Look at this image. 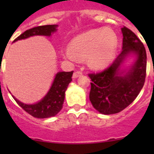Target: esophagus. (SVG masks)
<instances>
[{"mask_svg":"<svg viewBox=\"0 0 154 154\" xmlns=\"http://www.w3.org/2000/svg\"><path fill=\"white\" fill-rule=\"evenodd\" d=\"M82 75V72L81 71H76V72H74V74H73V78H78V77H79Z\"/></svg>","mask_w":154,"mask_h":154,"instance_id":"obj_1","label":"esophagus"}]
</instances>
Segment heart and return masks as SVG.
Here are the masks:
<instances>
[{
  "label": "heart",
  "mask_w": 154,
  "mask_h": 154,
  "mask_svg": "<svg viewBox=\"0 0 154 154\" xmlns=\"http://www.w3.org/2000/svg\"><path fill=\"white\" fill-rule=\"evenodd\" d=\"M116 33L108 28L88 31L76 36L70 43V48L63 52L64 58L69 61L83 60L92 69H103L112 60L117 48Z\"/></svg>",
  "instance_id": "b5f03b06"
}]
</instances>
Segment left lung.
I'll return each instance as SVG.
<instances>
[{
    "label": "left lung",
    "mask_w": 154,
    "mask_h": 154,
    "mask_svg": "<svg viewBox=\"0 0 154 154\" xmlns=\"http://www.w3.org/2000/svg\"><path fill=\"white\" fill-rule=\"evenodd\" d=\"M123 51L112 63L100 72L89 73L91 89L89 99L100 113L110 115L121 112L137 97L145 82L146 74V52L138 37L123 26ZM130 53L137 59L133 67L123 76L119 73V65Z\"/></svg>",
    "instance_id": "left-lung-1"
}]
</instances>
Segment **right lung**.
<instances>
[{"instance_id":"obj_1","label":"right lung","mask_w":154,"mask_h":154,"mask_svg":"<svg viewBox=\"0 0 154 154\" xmlns=\"http://www.w3.org/2000/svg\"><path fill=\"white\" fill-rule=\"evenodd\" d=\"M57 25L49 24L43 25L35 28H30L19 35L14 42L27 38L28 37L33 35H45L50 36L51 34L56 31ZM73 71L72 72H61L57 73L55 80L53 82L51 89L48 91L45 96L36 104L27 105L19 102L15 98L16 103L31 116L38 119L55 116L62 109L64 99H65V92L68 88V85L72 80V76Z\"/></svg>"}]
</instances>
